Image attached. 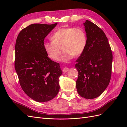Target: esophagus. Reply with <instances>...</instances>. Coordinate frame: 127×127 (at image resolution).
<instances>
[{"mask_svg": "<svg viewBox=\"0 0 127 127\" xmlns=\"http://www.w3.org/2000/svg\"><path fill=\"white\" fill-rule=\"evenodd\" d=\"M68 70H69V68H68V67H65V68H64V69H63L64 72H66Z\"/></svg>", "mask_w": 127, "mask_h": 127, "instance_id": "1", "label": "esophagus"}]
</instances>
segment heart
<instances>
[{
  "mask_svg": "<svg viewBox=\"0 0 127 127\" xmlns=\"http://www.w3.org/2000/svg\"><path fill=\"white\" fill-rule=\"evenodd\" d=\"M52 41H45L44 48L49 57L55 61L60 59L62 51H64L62 60L68 62L73 57L81 55L87 44L85 31L81 28H60L51 37Z\"/></svg>",
  "mask_w": 127,
  "mask_h": 127,
  "instance_id": "b5f03b06",
  "label": "heart"
}]
</instances>
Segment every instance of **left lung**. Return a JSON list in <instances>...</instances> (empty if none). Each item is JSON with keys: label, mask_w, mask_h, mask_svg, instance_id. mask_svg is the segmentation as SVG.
I'll return each mask as SVG.
<instances>
[{"label": "left lung", "mask_w": 127, "mask_h": 127, "mask_svg": "<svg viewBox=\"0 0 127 127\" xmlns=\"http://www.w3.org/2000/svg\"><path fill=\"white\" fill-rule=\"evenodd\" d=\"M83 25L87 44L75 65L79 73L76 86L81 96L92 99L100 95L109 84L112 53L102 29L88 20Z\"/></svg>", "instance_id": "1"}]
</instances>
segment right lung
<instances>
[{
    "mask_svg": "<svg viewBox=\"0 0 127 127\" xmlns=\"http://www.w3.org/2000/svg\"><path fill=\"white\" fill-rule=\"evenodd\" d=\"M57 25L32 24L23 29L16 39L15 68L20 85L37 102L52 100L60 88L59 64L51 60L44 48L45 37Z\"/></svg>",
    "mask_w": 127,
    "mask_h": 127,
    "instance_id": "right-lung-1",
    "label": "right lung"
}]
</instances>
